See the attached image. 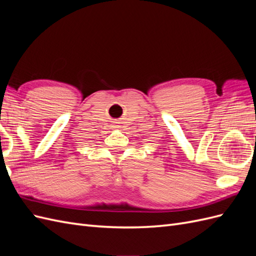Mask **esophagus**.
Returning a JSON list of instances; mask_svg holds the SVG:
<instances>
[{"label":"esophagus","instance_id":"34e87169","mask_svg":"<svg viewBox=\"0 0 256 256\" xmlns=\"http://www.w3.org/2000/svg\"><path fill=\"white\" fill-rule=\"evenodd\" d=\"M116 128H118V127H116Z\"/></svg>","mask_w":256,"mask_h":256}]
</instances>
